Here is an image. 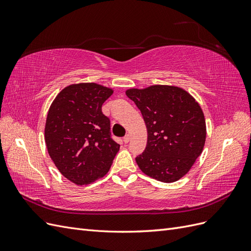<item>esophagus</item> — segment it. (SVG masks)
Segmentation results:
<instances>
[{
  "instance_id": "obj_1",
  "label": "esophagus",
  "mask_w": 251,
  "mask_h": 251,
  "mask_svg": "<svg viewBox=\"0 0 251 251\" xmlns=\"http://www.w3.org/2000/svg\"><path fill=\"white\" fill-rule=\"evenodd\" d=\"M128 141H130V135L127 134V135H126L125 137H124V142H125V143H127Z\"/></svg>"
}]
</instances>
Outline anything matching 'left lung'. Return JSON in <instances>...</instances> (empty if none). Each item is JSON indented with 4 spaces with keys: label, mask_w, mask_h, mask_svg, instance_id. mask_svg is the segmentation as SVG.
<instances>
[{
    "label": "left lung",
    "mask_w": 251,
    "mask_h": 251,
    "mask_svg": "<svg viewBox=\"0 0 251 251\" xmlns=\"http://www.w3.org/2000/svg\"><path fill=\"white\" fill-rule=\"evenodd\" d=\"M148 130L146 150L136 157L149 177L171 183L192 169L204 148L206 125L200 104L185 90L156 85L128 89Z\"/></svg>",
    "instance_id": "1"
}]
</instances>
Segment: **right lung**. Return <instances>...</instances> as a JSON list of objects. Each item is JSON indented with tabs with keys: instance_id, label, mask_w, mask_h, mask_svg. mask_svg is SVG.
<instances>
[{
	"instance_id": "1",
	"label": "right lung",
	"mask_w": 251,
	"mask_h": 251,
	"mask_svg": "<svg viewBox=\"0 0 251 251\" xmlns=\"http://www.w3.org/2000/svg\"><path fill=\"white\" fill-rule=\"evenodd\" d=\"M113 90L94 82L63 89L48 111L45 141L49 156L68 180L86 185L102 178L119 151L101 112Z\"/></svg>"
}]
</instances>
